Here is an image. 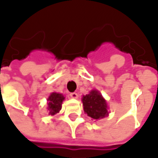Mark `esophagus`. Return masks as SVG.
Segmentation results:
<instances>
[{
	"mask_svg": "<svg viewBox=\"0 0 158 158\" xmlns=\"http://www.w3.org/2000/svg\"><path fill=\"white\" fill-rule=\"evenodd\" d=\"M70 97L72 98H78V94L76 92H72V93H70Z\"/></svg>",
	"mask_w": 158,
	"mask_h": 158,
	"instance_id": "1",
	"label": "esophagus"
}]
</instances>
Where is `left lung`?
<instances>
[{
  "label": "left lung",
  "mask_w": 158,
  "mask_h": 158,
  "mask_svg": "<svg viewBox=\"0 0 158 158\" xmlns=\"http://www.w3.org/2000/svg\"><path fill=\"white\" fill-rule=\"evenodd\" d=\"M84 112L93 119H100L108 115L107 103L98 90L92 89L82 98Z\"/></svg>",
  "instance_id": "left-lung-1"
}]
</instances>
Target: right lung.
<instances>
[{
	"label": "right lung",
	"instance_id": "obj_1",
	"mask_svg": "<svg viewBox=\"0 0 158 158\" xmlns=\"http://www.w3.org/2000/svg\"><path fill=\"white\" fill-rule=\"evenodd\" d=\"M65 99L62 94H60L57 92H52L47 98V109L49 110V113L51 115H54L60 112L61 109L62 102Z\"/></svg>",
	"mask_w": 158,
	"mask_h": 158
}]
</instances>
